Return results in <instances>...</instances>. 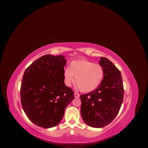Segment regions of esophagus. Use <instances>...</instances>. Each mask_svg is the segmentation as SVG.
Returning <instances> with one entry per match:
<instances>
[{
	"label": "esophagus",
	"instance_id": "34e87169",
	"mask_svg": "<svg viewBox=\"0 0 148 148\" xmlns=\"http://www.w3.org/2000/svg\"><path fill=\"white\" fill-rule=\"evenodd\" d=\"M74 96H75V97H76V98H78V97H79L80 95H79V94H78L77 92H75V93H74Z\"/></svg>",
	"mask_w": 148,
	"mask_h": 148
}]
</instances>
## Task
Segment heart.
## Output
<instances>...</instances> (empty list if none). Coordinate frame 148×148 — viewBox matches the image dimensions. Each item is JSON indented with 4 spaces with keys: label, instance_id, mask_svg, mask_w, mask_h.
<instances>
[{
    "label": "heart",
    "instance_id": "1",
    "mask_svg": "<svg viewBox=\"0 0 148 148\" xmlns=\"http://www.w3.org/2000/svg\"><path fill=\"white\" fill-rule=\"evenodd\" d=\"M65 83L70 86L74 81L77 87L84 92L96 89L102 83L104 77V69L101 64L86 59H79L71 62L64 73Z\"/></svg>",
    "mask_w": 148,
    "mask_h": 148
}]
</instances>
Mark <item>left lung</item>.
<instances>
[{
  "label": "left lung",
  "instance_id": "obj_1",
  "mask_svg": "<svg viewBox=\"0 0 148 148\" xmlns=\"http://www.w3.org/2000/svg\"><path fill=\"white\" fill-rule=\"evenodd\" d=\"M104 69L102 83L95 90L80 96L81 115L89 126L102 128L109 125L118 114L124 95L120 70L106 57L99 61Z\"/></svg>",
  "mask_w": 148,
  "mask_h": 148
}]
</instances>
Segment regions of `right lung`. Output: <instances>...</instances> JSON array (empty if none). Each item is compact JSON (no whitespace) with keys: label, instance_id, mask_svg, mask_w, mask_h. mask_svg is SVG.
<instances>
[{"label":"right lung","instance_id":"right-lung-1","mask_svg":"<svg viewBox=\"0 0 148 148\" xmlns=\"http://www.w3.org/2000/svg\"><path fill=\"white\" fill-rule=\"evenodd\" d=\"M64 56L44 55L26 69L20 88L21 103L33 123L49 128L64 117L66 107L75 98L74 91L64 82Z\"/></svg>","mask_w":148,"mask_h":148}]
</instances>
